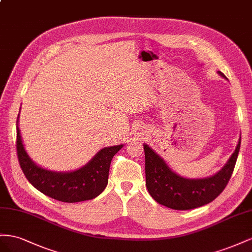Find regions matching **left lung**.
Segmentation results:
<instances>
[{
  "label": "left lung",
  "instance_id": "1",
  "mask_svg": "<svg viewBox=\"0 0 252 252\" xmlns=\"http://www.w3.org/2000/svg\"><path fill=\"white\" fill-rule=\"evenodd\" d=\"M221 77L225 75L219 71ZM241 138L234 152L217 174L206 178H185L172 171L162 158L148 145L146 157V186L158 204L174 210H190L211 203L226 188L238 159Z\"/></svg>",
  "mask_w": 252,
  "mask_h": 252
}]
</instances>
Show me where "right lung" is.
<instances>
[{"label":"right lung","mask_w":252,"mask_h":252,"mask_svg":"<svg viewBox=\"0 0 252 252\" xmlns=\"http://www.w3.org/2000/svg\"><path fill=\"white\" fill-rule=\"evenodd\" d=\"M122 147L124 145L103 148L76 171L54 172L39 167L31 159L17 126V154L25 177L43 194L64 203L83 202L98 196L109 182L112 158Z\"/></svg>","instance_id":"1"}]
</instances>
